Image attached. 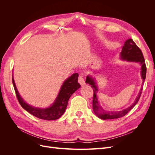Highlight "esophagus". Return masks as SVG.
<instances>
[{
	"label": "esophagus",
	"mask_w": 155,
	"mask_h": 155,
	"mask_svg": "<svg viewBox=\"0 0 155 155\" xmlns=\"http://www.w3.org/2000/svg\"><path fill=\"white\" fill-rule=\"evenodd\" d=\"M78 82L81 86H83L85 84V80H84V78H83L82 75H79V78H78Z\"/></svg>",
	"instance_id": "34e87169"
}]
</instances>
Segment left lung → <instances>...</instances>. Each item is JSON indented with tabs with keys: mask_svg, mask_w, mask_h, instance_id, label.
I'll return each instance as SVG.
<instances>
[{
	"mask_svg": "<svg viewBox=\"0 0 155 155\" xmlns=\"http://www.w3.org/2000/svg\"><path fill=\"white\" fill-rule=\"evenodd\" d=\"M121 58L124 60L129 61H136L140 62L142 65V78L143 79V84L144 83L145 77H146V72L147 68L146 64L145 63V59L143 58V55L142 54V50L138 46L136 45V43L133 41V39H129L127 40L122 48V50L121 51ZM86 83H88L89 85H91V87L93 88L94 94H93V100H92V108L94 113L99 117L102 120H111V119H117L121 118L125 116L128 112L133 109V108L137 104L139 101L140 96H141L143 86L140 89L139 94L137 97L136 98V100L133 104L131 105L129 107L127 108L126 109L121 111L112 112V111H106L104 110L101 107L98 100L97 98V88L95 82L94 81V79L91 76H87L86 79Z\"/></svg>",
	"mask_w": 155,
	"mask_h": 155,
	"instance_id": "obj_1",
	"label": "left lung"
}]
</instances>
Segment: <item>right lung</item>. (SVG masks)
Segmentation results:
<instances>
[{
    "mask_svg": "<svg viewBox=\"0 0 155 155\" xmlns=\"http://www.w3.org/2000/svg\"><path fill=\"white\" fill-rule=\"evenodd\" d=\"M78 74L76 73L65 80L54 104L49 108L44 109L33 107L28 105L18 94L13 78H12V82L18 101L23 109L38 118L45 120H55L59 118L64 114L68 105L69 98L75 91L80 88L81 85L78 82Z\"/></svg>",
    "mask_w": 155,
    "mask_h": 155,
    "instance_id": "add662e5",
    "label": "right lung"
}]
</instances>
